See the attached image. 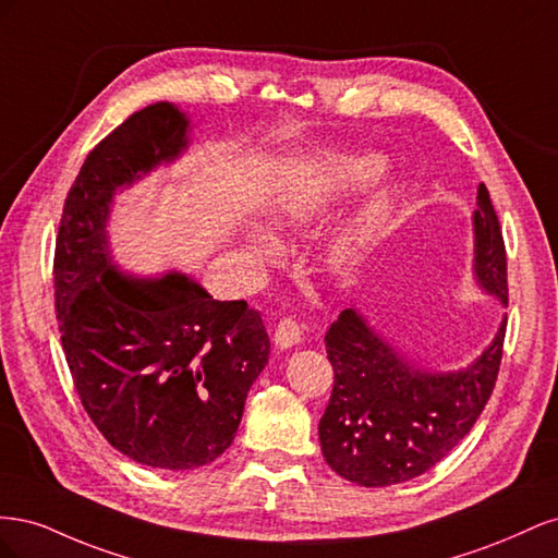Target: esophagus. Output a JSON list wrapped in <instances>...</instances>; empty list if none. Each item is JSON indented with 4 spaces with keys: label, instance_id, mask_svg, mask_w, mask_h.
<instances>
[{
    "label": "esophagus",
    "instance_id": "34e87169",
    "mask_svg": "<svg viewBox=\"0 0 558 558\" xmlns=\"http://www.w3.org/2000/svg\"><path fill=\"white\" fill-rule=\"evenodd\" d=\"M300 340H302V328L298 320L281 318L279 326L275 328V344L279 349H291V347L300 344Z\"/></svg>",
    "mask_w": 558,
    "mask_h": 558
}]
</instances>
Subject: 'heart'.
Wrapping results in <instances>:
<instances>
[{"label": "heart", "mask_w": 558, "mask_h": 558, "mask_svg": "<svg viewBox=\"0 0 558 558\" xmlns=\"http://www.w3.org/2000/svg\"><path fill=\"white\" fill-rule=\"evenodd\" d=\"M384 170L386 160L379 154H332L312 162L281 195L279 218L283 228L302 230L324 221L337 205L377 181ZM396 199L398 191L386 189L340 226L328 244V263L332 269L342 275L356 272L379 242ZM251 244L253 253L260 258H275L279 253L277 240L263 230L253 232Z\"/></svg>", "instance_id": "b5f03b06"}]
</instances>
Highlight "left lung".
Listing matches in <instances>:
<instances>
[{
  "mask_svg": "<svg viewBox=\"0 0 558 558\" xmlns=\"http://www.w3.org/2000/svg\"><path fill=\"white\" fill-rule=\"evenodd\" d=\"M475 279L508 307V258L486 185L477 189ZM505 326L477 361L453 373L410 363L367 320L344 310L326 332L335 384L318 440L337 475L361 486H391L424 475L475 426L492 398L502 359Z\"/></svg>",
  "mask_w": 558,
  "mask_h": 558,
  "instance_id": "1",
  "label": "left lung"
}]
</instances>
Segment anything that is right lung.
<instances>
[{
  "label": "right lung",
  "instance_id": "obj_1",
  "mask_svg": "<svg viewBox=\"0 0 558 558\" xmlns=\"http://www.w3.org/2000/svg\"><path fill=\"white\" fill-rule=\"evenodd\" d=\"M170 102L132 113L83 162L56 240V314L83 410L107 442L158 470L216 461L269 356L260 312L214 300L183 272L156 279L111 265L107 223L128 189L189 146Z\"/></svg>",
  "mask_w": 558,
  "mask_h": 558
}]
</instances>
